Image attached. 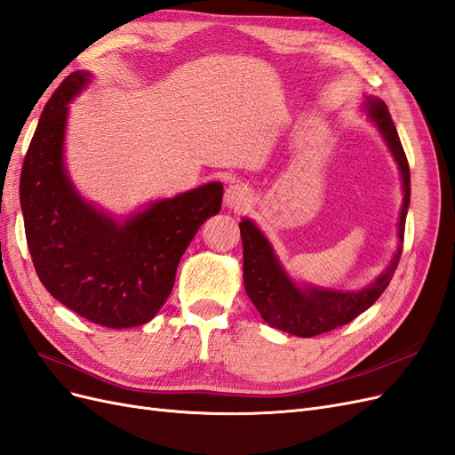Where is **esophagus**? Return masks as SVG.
I'll return each mask as SVG.
<instances>
[{"label":"esophagus","instance_id":"34e87169","mask_svg":"<svg viewBox=\"0 0 455 455\" xmlns=\"http://www.w3.org/2000/svg\"><path fill=\"white\" fill-rule=\"evenodd\" d=\"M226 204L231 209H243V206L251 201V191L243 184H233L226 189Z\"/></svg>","mask_w":455,"mask_h":455}]
</instances>
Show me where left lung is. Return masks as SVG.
Masks as SVG:
<instances>
[{"mask_svg": "<svg viewBox=\"0 0 455 455\" xmlns=\"http://www.w3.org/2000/svg\"><path fill=\"white\" fill-rule=\"evenodd\" d=\"M366 109L368 116L376 121V125L379 127L385 142L389 144L391 154L395 156L403 172L404 204L401 222H398L401 246H398L391 266L379 275L376 283H371L361 292H336L323 291V288H306V291H301L286 277V273L281 269V264L275 258L269 243L261 235L259 229L251 220H243L239 228L243 239V277L246 294L252 299L259 315L264 316V321L283 330V332L299 338H311L351 323L355 316L366 311L383 294L393 279L398 259H401L406 212L410 203L408 159L385 102L368 99Z\"/></svg>", "mask_w": 455, "mask_h": 455, "instance_id": "obj_1", "label": "left lung"}]
</instances>
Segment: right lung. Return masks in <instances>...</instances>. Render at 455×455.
Masks as SVG:
<instances>
[{
	"mask_svg": "<svg viewBox=\"0 0 455 455\" xmlns=\"http://www.w3.org/2000/svg\"><path fill=\"white\" fill-rule=\"evenodd\" d=\"M89 74L52 92L22 163L20 206L37 277L68 309L108 328L139 326L167 301L176 267L206 218L220 212L218 182L157 201L117 224L81 201L68 182L62 140L68 102Z\"/></svg>",
	"mask_w": 455,
	"mask_h": 455,
	"instance_id": "obj_1",
	"label": "right lung"
}]
</instances>
